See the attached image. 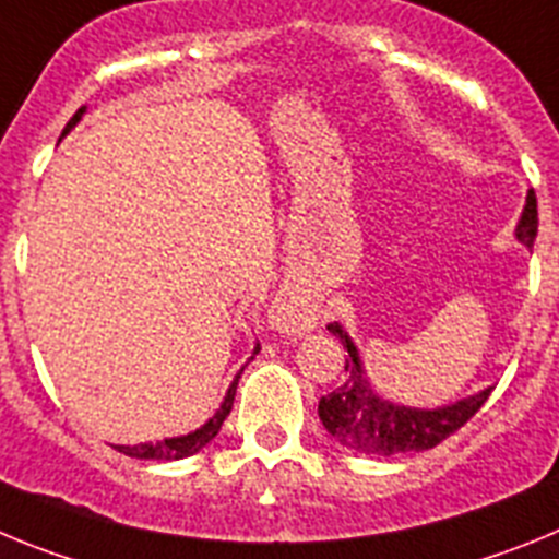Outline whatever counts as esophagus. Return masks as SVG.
<instances>
[{
	"label": "esophagus",
	"instance_id": "esophagus-1",
	"mask_svg": "<svg viewBox=\"0 0 559 559\" xmlns=\"http://www.w3.org/2000/svg\"><path fill=\"white\" fill-rule=\"evenodd\" d=\"M280 322L290 330V333H305L313 328L316 316L305 308H280Z\"/></svg>",
	"mask_w": 559,
	"mask_h": 559
}]
</instances>
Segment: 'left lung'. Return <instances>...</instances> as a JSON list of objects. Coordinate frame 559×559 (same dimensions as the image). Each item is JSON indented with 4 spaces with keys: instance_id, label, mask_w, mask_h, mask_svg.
<instances>
[{
    "instance_id": "1",
    "label": "left lung",
    "mask_w": 559,
    "mask_h": 559,
    "mask_svg": "<svg viewBox=\"0 0 559 559\" xmlns=\"http://www.w3.org/2000/svg\"><path fill=\"white\" fill-rule=\"evenodd\" d=\"M537 235V199L526 195V206L518 221L515 237L523 246H535ZM333 335H338L341 344L347 347L349 358L344 372L349 378L341 383L335 392L324 394L319 400V419L328 428L330 437L341 442L349 451L367 453V456H394V453H412V451H428V448L439 445L442 439L451 437L453 431L467 423L478 408L484 406V400L490 397L492 386L484 392L464 397L459 403L442 408H412L397 406L392 400H383L380 394L372 392L367 383V372L360 364L358 347L353 344L344 328L338 322L328 324Z\"/></svg>"
}]
</instances>
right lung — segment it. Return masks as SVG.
Instances as JSON below:
<instances>
[{
  "label": "right lung",
  "instance_id": "obj_1",
  "mask_svg": "<svg viewBox=\"0 0 559 559\" xmlns=\"http://www.w3.org/2000/svg\"><path fill=\"white\" fill-rule=\"evenodd\" d=\"M83 111H86V108H78L75 117L67 122V128H63V133H69L72 128L78 126V120L83 117ZM257 353H260V344L254 347L251 358H254ZM240 374H243V369H240V372L235 374V380H231L229 392H226V397H224V403H221L218 412L212 414L204 426L195 428V431L185 433V437L159 439V442H140V445H114V448H117L120 453H126V456H131V459H159V462H173V459H185V456H192V453H199L201 448L210 445L212 439L218 437L221 426H224V419L229 417L231 403H235V392H237V378H240Z\"/></svg>",
  "mask_w": 559,
  "mask_h": 559
}]
</instances>
